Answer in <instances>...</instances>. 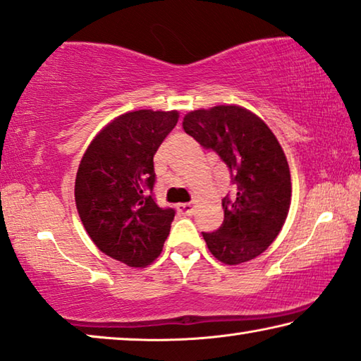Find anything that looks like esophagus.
Instances as JSON below:
<instances>
[{
	"label": "esophagus",
	"mask_w": 361,
	"mask_h": 361,
	"mask_svg": "<svg viewBox=\"0 0 361 361\" xmlns=\"http://www.w3.org/2000/svg\"><path fill=\"white\" fill-rule=\"evenodd\" d=\"M176 209H178L181 214L191 216L192 212H195V204H191V202H181V204L176 206Z\"/></svg>",
	"instance_id": "obj_1"
}]
</instances>
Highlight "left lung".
Wrapping results in <instances>:
<instances>
[{
  "label": "left lung",
  "mask_w": 361,
  "mask_h": 361,
  "mask_svg": "<svg viewBox=\"0 0 361 361\" xmlns=\"http://www.w3.org/2000/svg\"><path fill=\"white\" fill-rule=\"evenodd\" d=\"M183 129L214 150L237 183L235 200L222 201V226L202 232L207 248L226 265L253 260L281 232L291 204V173L280 142L263 119L237 104L190 111Z\"/></svg>",
  "instance_id": "obj_1"
}]
</instances>
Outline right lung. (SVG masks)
Returning a JSON list of instances; mask_svg holds the SVG:
<instances>
[{
	"instance_id": "obj_1",
	"label": "right lung",
	"mask_w": 361,
	"mask_h": 361,
	"mask_svg": "<svg viewBox=\"0 0 361 361\" xmlns=\"http://www.w3.org/2000/svg\"><path fill=\"white\" fill-rule=\"evenodd\" d=\"M178 111L139 109L106 124L80 161L75 202L94 245L128 267L144 268L161 253L173 209L152 196L154 155L178 123Z\"/></svg>"
}]
</instances>
